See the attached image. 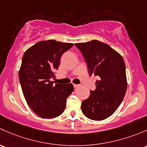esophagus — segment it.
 I'll list each match as a JSON object with an SVG mask.
<instances>
[{"label": "esophagus", "instance_id": "1", "mask_svg": "<svg viewBox=\"0 0 147 147\" xmlns=\"http://www.w3.org/2000/svg\"><path fill=\"white\" fill-rule=\"evenodd\" d=\"M79 85H77V84H74V88H78L79 87Z\"/></svg>", "mask_w": 147, "mask_h": 147}]
</instances>
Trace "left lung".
<instances>
[{
	"label": "left lung",
	"instance_id": "left-lung-1",
	"mask_svg": "<svg viewBox=\"0 0 147 147\" xmlns=\"http://www.w3.org/2000/svg\"><path fill=\"white\" fill-rule=\"evenodd\" d=\"M75 45L84 55L90 75L100 77L96 90H90V96L81 103V110L88 118L103 120L115 112L126 93L125 61L118 52L98 40Z\"/></svg>",
	"mask_w": 147,
	"mask_h": 147
}]
</instances>
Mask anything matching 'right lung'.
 <instances>
[{
  "label": "right lung",
  "mask_w": 147,
  "mask_h": 147,
  "mask_svg": "<svg viewBox=\"0 0 147 147\" xmlns=\"http://www.w3.org/2000/svg\"><path fill=\"white\" fill-rule=\"evenodd\" d=\"M72 43L41 41L26 50L19 71L22 93L29 107L42 118H54L63 113L66 99L74 91L72 84L53 85L61 55Z\"/></svg>",
  "instance_id": "1"
}]
</instances>
